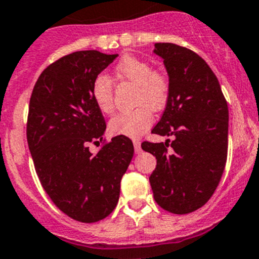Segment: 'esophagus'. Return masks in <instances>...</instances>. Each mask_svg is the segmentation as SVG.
<instances>
[{
  "instance_id": "34e87169",
  "label": "esophagus",
  "mask_w": 259,
  "mask_h": 259,
  "mask_svg": "<svg viewBox=\"0 0 259 259\" xmlns=\"http://www.w3.org/2000/svg\"><path fill=\"white\" fill-rule=\"evenodd\" d=\"M134 146H135V151H136V154H140V152L142 151L141 142H140L139 140H134Z\"/></svg>"
}]
</instances>
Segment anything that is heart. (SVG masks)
<instances>
[{"mask_svg": "<svg viewBox=\"0 0 259 259\" xmlns=\"http://www.w3.org/2000/svg\"><path fill=\"white\" fill-rule=\"evenodd\" d=\"M114 73L120 80L136 83L135 103L141 107L130 112H123L112 118L109 122V132L114 136L139 137L151 127L152 113L166 104L170 91V82L166 73L151 67L147 61L135 56H124L115 65ZM91 97L98 109L104 114L114 110L113 83L109 77L99 75L91 83Z\"/></svg>", "mask_w": 259, "mask_h": 259, "instance_id": "1", "label": "heart"}]
</instances>
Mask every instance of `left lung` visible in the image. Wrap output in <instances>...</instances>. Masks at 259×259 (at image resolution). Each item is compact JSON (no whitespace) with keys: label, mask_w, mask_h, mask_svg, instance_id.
I'll return each mask as SVG.
<instances>
[{"label":"left lung","mask_w":259,"mask_h":259,"mask_svg":"<svg viewBox=\"0 0 259 259\" xmlns=\"http://www.w3.org/2000/svg\"><path fill=\"white\" fill-rule=\"evenodd\" d=\"M154 53L164 60L170 91L152 134L174 140L170 145V140L165 144L144 142L141 147L156 157V168L149 178L156 203L169 212L184 215L205 205L224 173L228 103L215 73L193 51L156 43Z\"/></svg>","instance_id":"8db88e82"}]
</instances>
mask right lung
Wrapping results in <instances>:
<instances>
[{
    "label": "right lung",
    "mask_w": 259,
    "mask_h": 259,
    "mask_svg": "<svg viewBox=\"0 0 259 259\" xmlns=\"http://www.w3.org/2000/svg\"><path fill=\"white\" fill-rule=\"evenodd\" d=\"M117 57L80 51L60 58L40 73L29 104L26 139L39 181L54 205L81 223L112 213L134 156L125 136L113 137L97 154L89 150L107 128L91 83Z\"/></svg>",
    "instance_id": "right-lung-1"
}]
</instances>
